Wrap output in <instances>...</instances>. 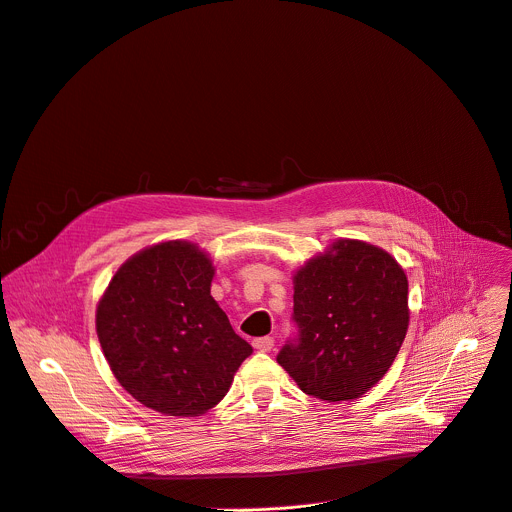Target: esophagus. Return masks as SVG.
I'll list each match as a JSON object with an SVG mask.
<instances>
[{
  "instance_id": "1",
  "label": "esophagus",
  "mask_w": 512,
  "mask_h": 512,
  "mask_svg": "<svg viewBox=\"0 0 512 512\" xmlns=\"http://www.w3.org/2000/svg\"><path fill=\"white\" fill-rule=\"evenodd\" d=\"M253 347H255L257 351H272V349H274V339H272V337L255 339V341H253Z\"/></svg>"
}]
</instances>
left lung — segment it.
Returning <instances> with one entry per match:
<instances>
[{
  "label": "left lung",
  "instance_id": "left-lung-1",
  "mask_svg": "<svg viewBox=\"0 0 512 512\" xmlns=\"http://www.w3.org/2000/svg\"><path fill=\"white\" fill-rule=\"evenodd\" d=\"M293 320L278 364L307 395L351 402L379 383L402 347L408 278L387 251L341 238L293 276Z\"/></svg>",
  "mask_w": 512,
  "mask_h": 512
}]
</instances>
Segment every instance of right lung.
Here are the masks:
<instances>
[{
    "label": "right lung",
    "instance_id": "right-lung-1",
    "mask_svg": "<svg viewBox=\"0 0 512 512\" xmlns=\"http://www.w3.org/2000/svg\"><path fill=\"white\" fill-rule=\"evenodd\" d=\"M213 274L211 257L194 242H159L129 257L98 303L104 358L150 410L205 414L253 353L211 297Z\"/></svg>",
    "mask_w": 512,
    "mask_h": 512
}]
</instances>
